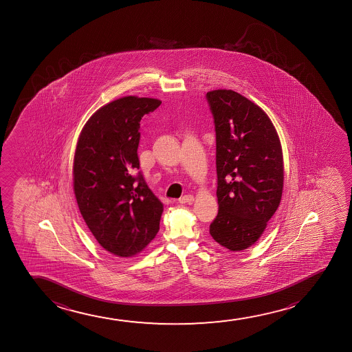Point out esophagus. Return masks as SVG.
<instances>
[{"label": "esophagus", "mask_w": 352, "mask_h": 352, "mask_svg": "<svg viewBox=\"0 0 352 352\" xmlns=\"http://www.w3.org/2000/svg\"><path fill=\"white\" fill-rule=\"evenodd\" d=\"M193 202V196L191 195H185L183 197L179 198L180 204H191Z\"/></svg>", "instance_id": "34e87169"}]
</instances>
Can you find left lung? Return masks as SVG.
<instances>
[{
  "instance_id": "8db88e82",
  "label": "left lung",
  "mask_w": 352,
  "mask_h": 352,
  "mask_svg": "<svg viewBox=\"0 0 352 352\" xmlns=\"http://www.w3.org/2000/svg\"><path fill=\"white\" fill-rule=\"evenodd\" d=\"M217 133L219 212L210 236L231 251L255 244L279 207L284 161L268 116L233 90L207 92Z\"/></svg>"
}]
</instances>
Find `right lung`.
Returning a JSON list of instances; mask_svg holds the SVG:
<instances>
[{
	"mask_svg": "<svg viewBox=\"0 0 352 352\" xmlns=\"http://www.w3.org/2000/svg\"><path fill=\"white\" fill-rule=\"evenodd\" d=\"M160 100L126 96L102 107L78 140L73 188L78 207L96 241L107 251L130 257L160 230L164 204L140 172V120Z\"/></svg>",
	"mask_w": 352,
	"mask_h": 352,
	"instance_id": "obj_1",
	"label": "right lung"
}]
</instances>
